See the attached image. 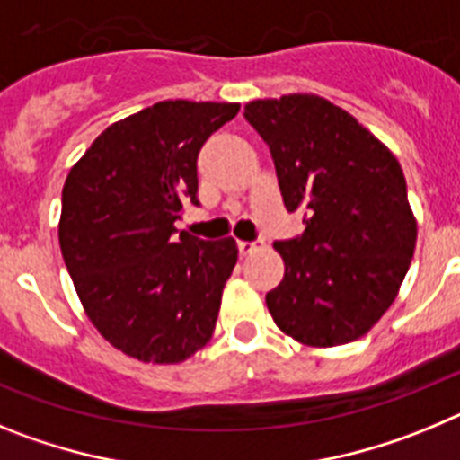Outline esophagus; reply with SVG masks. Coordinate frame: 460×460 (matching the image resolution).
Here are the masks:
<instances>
[{"label": "esophagus", "instance_id": "1", "mask_svg": "<svg viewBox=\"0 0 460 460\" xmlns=\"http://www.w3.org/2000/svg\"><path fill=\"white\" fill-rule=\"evenodd\" d=\"M237 246H239V253L251 255V253H255V251L262 249V242H239Z\"/></svg>", "mask_w": 460, "mask_h": 460}]
</instances>
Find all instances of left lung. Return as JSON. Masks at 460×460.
Masks as SVG:
<instances>
[{"label": "left lung", "instance_id": "8db88e82", "mask_svg": "<svg viewBox=\"0 0 460 460\" xmlns=\"http://www.w3.org/2000/svg\"><path fill=\"white\" fill-rule=\"evenodd\" d=\"M243 117L270 145L302 237L276 242L286 262L267 308L311 348L364 336L396 299L417 243L403 170L350 112L315 93L251 101Z\"/></svg>", "mask_w": 460, "mask_h": 460}]
</instances>
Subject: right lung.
<instances>
[{
  "mask_svg": "<svg viewBox=\"0 0 460 460\" xmlns=\"http://www.w3.org/2000/svg\"><path fill=\"white\" fill-rule=\"evenodd\" d=\"M239 103L161 101L108 126L62 190L59 246L87 318L117 350L180 364L209 343L233 237L205 242L174 221L198 202V154Z\"/></svg>",
  "mask_w": 460,
  "mask_h": 460,
  "instance_id": "1",
  "label": "right lung"
}]
</instances>
